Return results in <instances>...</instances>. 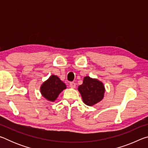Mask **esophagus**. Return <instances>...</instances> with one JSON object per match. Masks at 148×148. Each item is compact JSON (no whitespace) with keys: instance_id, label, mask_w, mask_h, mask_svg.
I'll list each match as a JSON object with an SVG mask.
<instances>
[{"instance_id":"obj_1","label":"esophagus","mask_w":148,"mask_h":148,"mask_svg":"<svg viewBox=\"0 0 148 148\" xmlns=\"http://www.w3.org/2000/svg\"><path fill=\"white\" fill-rule=\"evenodd\" d=\"M70 87L72 89H74L75 87H76V84H75L74 82H71V83L70 84Z\"/></svg>"}]
</instances>
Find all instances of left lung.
<instances>
[{
  "label": "left lung",
  "mask_w": 148,
  "mask_h": 148,
  "mask_svg": "<svg viewBox=\"0 0 148 148\" xmlns=\"http://www.w3.org/2000/svg\"><path fill=\"white\" fill-rule=\"evenodd\" d=\"M78 91L84 103L91 106L102 101L105 88L103 84L97 79L86 76L84 78L83 84L78 87Z\"/></svg>",
  "instance_id": "1"
}]
</instances>
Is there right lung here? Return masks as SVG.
<instances>
[{
	"mask_svg": "<svg viewBox=\"0 0 148 148\" xmlns=\"http://www.w3.org/2000/svg\"><path fill=\"white\" fill-rule=\"evenodd\" d=\"M66 88V85L58 77L51 75L48 79L42 84L40 92L42 96L47 101L54 102L59 95Z\"/></svg>",
	"mask_w": 148,
	"mask_h": 148,
	"instance_id": "right-lung-1",
	"label": "right lung"
}]
</instances>
